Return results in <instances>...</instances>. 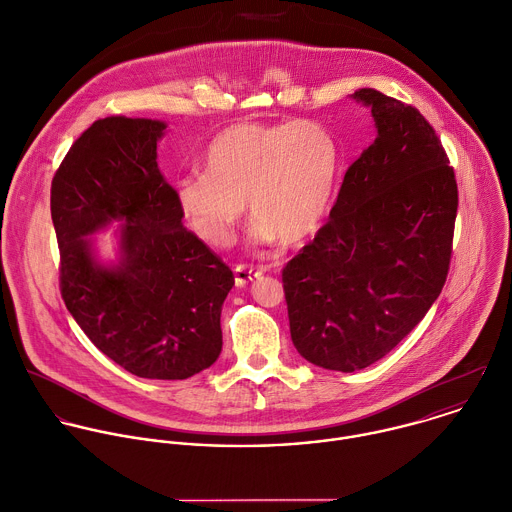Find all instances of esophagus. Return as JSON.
<instances>
[{
    "label": "esophagus",
    "mask_w": 512,
    "mask_h": 512,
    "mask_svg": "<svg viewBox=\"0 0 512 512\" xmlns=\"http://www.w3.org/2000/svg\"><path fill=\"white\" fill-rule=\"evenodd\" d=\"M260 276H262V270H256V268H250L244 264H236V268H234V280H236V286H240V288H244L252 280H258Z\"/></svg>",
    "instance_id": "34e87169"
}]
</instances>
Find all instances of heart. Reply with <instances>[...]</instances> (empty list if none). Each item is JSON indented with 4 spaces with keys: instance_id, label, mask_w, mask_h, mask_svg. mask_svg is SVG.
I'll list each match as a JSON object with an SVG mask.
<instances>
[{
    "instance_id": "1",
    "label": "heart",
    "mask_w": 512,
    "mask_h": 512,
    "mask_svg": "<svg viewBox=\"0 0 512 512\" xmlns=\"http://www.w3.org/2000/svg\"><path fill=\"white\" fill-rule=\"evenodd\" d=\"M340 164L336 138L316 122H240L210 142L206 172L184 176L176 200L188 226L212 246L234 240L248 200L254 242L294 248L324 226Z\"/></svg>"
}]
</instances>
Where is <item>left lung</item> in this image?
Returning a JSON list of instances; mask_svg holds the SVG:
<instances>
[{
	"label": "left lung",
	"instance_id": "left-lung-1",
	"mask_svg": "<svg viewBox=\"0 0 512 512\" xmlns=\"http://www.w3.org/2000/svg\"><path fill=\"white\" fill-rule=\"evenodd\" d=\"M374 142L344 174L330 220L282 270L290 336L312 364L354 372L428 312L450 268L458 188L428 120L362 88Z\"/></svg>",
	"mask_w": 512,
	"mask_h": 512
}]
</instances>
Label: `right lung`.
Instances as JSON below:
<instances>
[{
	"label": "right lung",
	"mask_w": 512,
	"mask_h": 512,
	"mask_svg": "<svg viewBox=\"0 0 512 512\" xmlns=\"http://www.w3.org/2000/svg\"><path fill=\"white\" fill-rule=\"evenodd\" d=\"M164 122L108 116L70 148L52 180L66 308L116 364L140 378L184 380L222 350L220 314L232 270L182 224L158 168ZM124 219L123 260L95 264L86 235Z\"/></svg>",
	"instance_id": "right-lung-1"
}]
</instances>
